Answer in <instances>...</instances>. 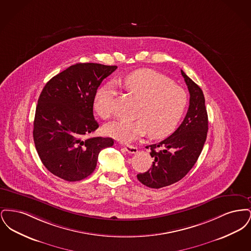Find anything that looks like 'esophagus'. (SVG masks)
I'll return each instance as SVG.
<instances>
[{
  "label": "esophagus",
  "mask_w": 251,
  "mask_h": 251,
  "mask_svg": "<svg viewBox=\"0 0 251 251\" xmlns=\"http://www.w3.org/2000/svg\"><path fill=\"white\" fill-rule=\"evenodd\" d=\"M123 150L125 151H127L128 153L130 154H134L137 152V148L134 147V146H131V145H127V146H124L123 147Z\"/></svg>",
  "instance_id": "esophagus-1"
}]
</instances>
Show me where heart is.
I'll return each mask as SVG.
<instances>
[{"label":"heart","mask_w":251,"mask_h":251,"mask_svg":"<svg viewBox=\"0 0 251 251\" xmlns=\"http://www.w3.org/2000/svg\"><path fill=\"white\" fill-rule=\"evenodd\" d=\"M123 88L139 100L134 120H116L107 124L105 132L121 142H131L148 132L150 137L162 138L175 129L187 104L185 91L165 75L150 69L129 73L122 80ZM114 89L100 86L94 96L93 109L102 120L111 116Z\"/></svg>","instance_id":"b5f03b06"}]
</instances>
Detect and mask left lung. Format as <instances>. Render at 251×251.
<instances>
[{
  "mask_svg": "<svg viewBox=\"0 0 251 251\" xmlns=\"http://www.w3.org/2000/svg\"><path fill=\"white\" fill-rule=\"evenodd\" d=\"M190 94L187 114L179 128L170 136L151 148L154 158L151 167L137 179L151 188H162L182 179L201 155L208 131V115L201 88L182 72Z\"/></svg>",
  "mask_w": 251,
  "mask_h": 251,
  "instance_id": "8db88e82",
  "label": "left lung"
}]
</instances>
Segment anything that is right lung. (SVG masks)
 <instances>
[{
    "label": "right lung",
    "instance_id": "1",
    "mask_svg": "<svg viewBox=\"0 0 251 251\" xmlns=\"http://www.w3.org/2000/svg\"><path fill=\"white\" fill-rule=\"evenodd\" d=\"M117 66L78 63L52 77L37 100L34 142L42 164L68 181L88 177L101 150L112 147L110 137L85 138L99 128L93 116L98 87Z\"/></svg>",
    "mask_w": 251,
    "mask_h": 251
}]
</instances>
